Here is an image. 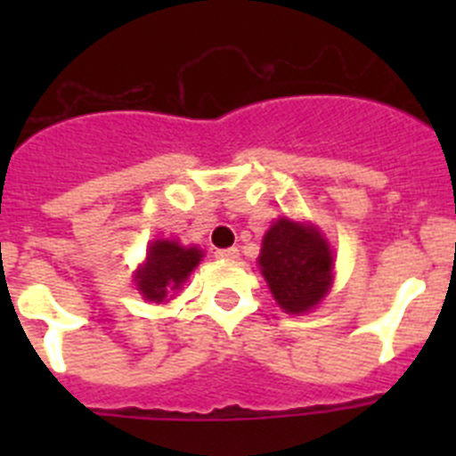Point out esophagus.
I'll return each instance as SVG.
<instances>
[{
  "instance_id": "esophagus-1",
  "label": "esophagus",
  "mask_w": 456,
  "mask_h": 456,
  "mask_svg": "<svg viewBox=\"0 0 456 456\" xmlns=\"http://www.w3.org/2000/svg\"><path fill=\"white\" fill-rule=\"evenodd\" d=\"M215 256L221 257V260H237V257H240V251H237L235 247H232V248H219Z\"/></svg>"
}]
</instances>
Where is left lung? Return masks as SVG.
<instances>
[{"label":"left lung","mask_w":456,"mask_h":456,"mask_svg":"<svg viewBox=\"0 0 456 456\" xmlns=\"http://www.w3.org/2000/svg\"><path fill=\"white\" fill-rule=\"evenodd\" d=\"M260 269L281 308L305 313L331 288L333 256L324 237L308 225L281 219L267 231Z\"/></svg>","instance_id":"left-lung-1"}]
</instances>
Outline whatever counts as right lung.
Returning <instances> with one entry per match:
<instances>
[{"instance_id": "1", "label": "right lung", "mask_w": 456, "mask_h": 456, "mask_svg": "<svg viewBox=\"0 0 456 456\" xmlns=\"http://www.w3.org/2000/svg\"><path fill=\"white\" fill-rule=\"evenodd\" d=\"M199 248H184L178 241L157 240L148 248L146 265L136 272V288L148 301H164L180 289L193 267L200 263Z\"/></svg>"}]
</instances>
